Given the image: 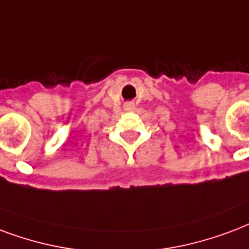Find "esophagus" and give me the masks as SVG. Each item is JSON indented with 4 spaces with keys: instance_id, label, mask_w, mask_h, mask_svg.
I'll use <instances>...</instances> for the list:
<instances>
[{
    "instance_id": "34e87169",
    "label": "esophagus",
    "mask_w": 249,
    "mask_h": 249,
    "mask_svg": "<svg viewBox=\"0 0 249 249\" xmlns=\"http://www.w3.org/2000/svg\"><path fill=\"white\" fill-rule=\"evenodd\" d=\"M134 109V106L133 104H126L125 106V111H133Z\"/></svg>"
}]
</instances>
